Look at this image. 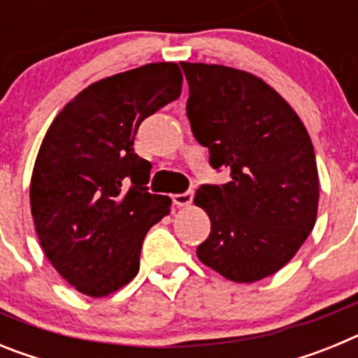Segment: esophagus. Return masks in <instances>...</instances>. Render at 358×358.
<instances>
[{"instance_id":"esophagus-1","label":"esophagus","mask_w":358,"mask_h":358,"mask_svg":"<svg viewBox=\"0 0 358 358\" xmlns=\"http://www.w3.org/2000/svg\"><path fill=\"white\" fill-rule=\"evenodd\" d=\"M172 201L176 206H189L194 201V189H188L185 194H176L172 195Z\"/></svg>"}]
</instances>
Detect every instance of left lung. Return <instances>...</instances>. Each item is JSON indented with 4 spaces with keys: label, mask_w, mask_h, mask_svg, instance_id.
Here are the masks:
<instances>
[{
    "label": "left lung",
    "mask_w": 358,
    "mask_h": 358,
    "mask_svg": "<svg viewBox=\"0 0 358 358\" xmlns=\"http://www.w3.org/2000/svg\"><path fill=\"white\" fill-rule=\"evenodd\" d=\"M195 140L210 150L226 185H202L194 202L211 231L199 260L236 283L278 273L317 218L314 145L296 110L262 78L218 64L181 62Z\"/></svg>",
    "instance_id": "obj_1"
}]
</instances>
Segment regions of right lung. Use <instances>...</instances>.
Wrapping results in <instances>:
<instances>
[{
  "instance_id": "right-lung-1",
  "label": "right lung",
  "mask_w": 358,
  "mask_h": 358,
  "mask_svg": "<svg viewBox=\"0 0 358 358\" xmlns=\"http://www.w3.org/2000/svg\"><path fill=\"white\" fill-rule=\"evenodd\" d=\"M176 62H154L87 85L44 136L30 206L44 255L78 292H116L140 271L147 231L172 199L148 194L152 164L134 152L141 122L181 94Z\"/></svg>"
}]
</instances>
